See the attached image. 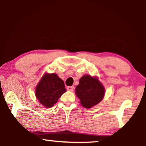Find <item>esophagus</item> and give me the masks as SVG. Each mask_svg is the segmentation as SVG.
Instances as JSON below:
<instances>
[{
	"instance_id": "esophagus-1",
	"label": "esophagus",
	"mask_w": 146,
	"mask_h": 146,
	"mask_svg": "<svg viewBox=\"0 0 146 146\" xmlns=\"http://www.w3.org/2000/svg\"><path fill=\"white\" fill-rule=\"evenodd\" d=\"M67 90L70 91H73L74 90V86H68Z\"/></svg>"
}]
</instances>
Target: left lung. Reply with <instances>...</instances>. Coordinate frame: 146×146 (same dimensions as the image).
Instances as JSON below:
<instances>
[{"instance_id": "obj_1", "label": "left lung", "mask_w": 146, "mask_h": 146, "mask_svg": "<svg viewBox=\"0 0 146 146\" xmlns=\"http://www.w3.org/2000/svg\"><path fill=\"white\" fill-rule=\"evenodd\" d=\"M75 93L85 108H91L102 100L105 93L103 86L95 77L84 75L76 86Z\"/></svg>"}]
</instances>
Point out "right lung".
I'll return each instance as SVG.
<instances>
[{
	"label": "right lung",
	"instance_id": "right-lung-1",
	"mask_svg": "<svg viewBox=\"0 0 146 146\" xmlns=\"http://www.w3.org/2000/svg\"><path fill=\"white\" fill-rule=\"evenodd\" d=\"M66 91L63 80L57 75L47 73L36 86L35 95L44 107L49 108L56 103L58 98Z\"/></svg>",
	"mask_w": 146,
	"mask_h": 146
}]
</instances>
